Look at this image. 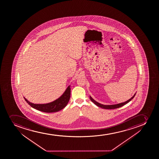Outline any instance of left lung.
Segmentation results:
<instances>
[{"instance_id":"left-lung-1","label":"left lung","mask_w":159,"mask_h":159,"mask_svg":"<svg viewBox=\"0 0 159 159\" xmlns=\"http://www.w3.org/2000/svg\"><path fill=\"white\" fill-rule=\"evenodd\" d=\"M135 95L136 93L133 95V96L132 98H130V99L127 100V101H126L125 102H121V103L115 104V105H105L100 104L99 102H97L96 101H95L94 99H93V98H92L91 96H90V99H91V101L94 104H95L96 106H98V107H101L102 108L106 109H112L120 108V107H122L123 106H124V105L127 104V103H128L129 102H130V101L134 98V96H135Z\"/></svg>"}]
</instances>
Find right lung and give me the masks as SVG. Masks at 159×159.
Returning a JSON list of instances; mask_svg holds the SVG:
<instances>
[{
  "instance_id": "add662e5",
  "label": "right lung",
  "mask_w": 159,
  "mask_h": 159,
  "mask_svg": "<svg viewBox=\"0 0 159 159\" xmlns=\"http://www.w3.org/2000/svg\"><path fill=\"white\" fill-rule=\"evenodd\" d=\"M70 98V86L69 85L66 89L65 91L60 98L52 102L47 104H34L29 102L24 97L26 102L33 108L39 110L44 112H55L64 108L67 105Z\"/></svg>"
}]
</instances>
